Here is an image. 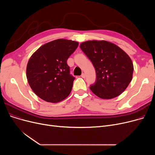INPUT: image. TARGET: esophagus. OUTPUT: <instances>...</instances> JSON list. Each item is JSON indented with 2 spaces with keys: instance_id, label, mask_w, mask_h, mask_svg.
Returning <instances> with one entry per match:
<instances>
[{
  "instance_id": "esophagus-1",
  "label": "esophagus",
  "mask_w": 155,
  "mask_h": 155,
  "mask_svg": "<svg viewBox=\"0 0 155 155\" xmlns=\"http://www.w3.org/2000/svg\"><path fill=\"white\" fill-rule=\"evenodd\" d=\"M81 77H82L83 78H85V77H86V75H85V74L84 73H83L82 74V75H81Z\"/></svg>"
}]
</instances>
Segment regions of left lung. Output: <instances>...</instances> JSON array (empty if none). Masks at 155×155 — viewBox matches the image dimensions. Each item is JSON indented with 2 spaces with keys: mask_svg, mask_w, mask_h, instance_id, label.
<instances>
[{
  "mask_svg": "<svg viewBox=\"0 0 155 155\" xmlns=\"http://www.w3.org/2000/svg\"><path fill=\"white\" fill-rule=\"evenodd\" d=\"M80 47L95 69L97 78L90 87L91 91L103 99L115 98L123 93L133 78V63L129 55L105 40L87 41Z\"/></svg>",
  "mask_w": 155,
  "mask_h": 155,
  "instance_id": "8db88e82",
  "label": "left lung"
}]
</instances>
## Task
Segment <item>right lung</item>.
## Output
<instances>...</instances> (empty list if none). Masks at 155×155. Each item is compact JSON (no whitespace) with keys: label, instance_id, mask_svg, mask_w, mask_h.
Here are the masks:
<instances>
[{"label":"right lung","instance_id":"obj_1","mask_svg":"<svg viewBox=\"0 0 155 155\" xmlns=\"http://www.w3.org/2000/svg\"><path fill=\"white\" fill-rule=\"evenodd\" d=\"M78 42L58 39L47 43L31 55L26 77L31 89L41 99L60 102L70 95L75 78L70 75L67 61Z\"/></svg>","mask_w":155,"mask_h":155}]
</instances>
